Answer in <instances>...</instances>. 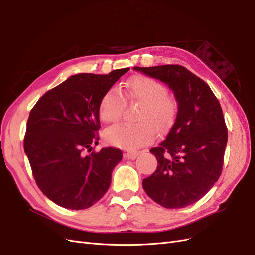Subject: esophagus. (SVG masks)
<instances>
[{"label":"esophagus","mask_w":255,"mask_h":255,"mask_svg":"<svg viewBox=\"0 0 255 255\" xmlns=\"http://www.w3.org/2000/svg\"><path fill=\"white\" fill-rule=\"evenodd\" d=\"M138 154H139V152L137 151H128L126 153V157L128 159H135L138 156Z\"/></svg>","instance_id":"1"}]
</instances>
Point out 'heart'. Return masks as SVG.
<instances>
[{
    "mask_svg": "<svg viewBox=\"0 0 255 255\" xmlns=\"http://www.w3.org/2000/svg\"><path fill=\"white\" fill-rule=\"evenodd\" d=\"M165 86L149 76L139 75L130 79L123 91L126 99H133L142 104L134 125H118L107 128L105 140L120 149L136 150L148 144L156 136V128L165 130L175 117L174 100L165 94ZM117 88H111L99 104V116L106 123L117 122L125 110L126 101Z\"/></svg>",
    "mask_w": 255,
    "mask_h": 255,
    "instance_id": "heart-1",
    "label": "heart"
}]
</instances>
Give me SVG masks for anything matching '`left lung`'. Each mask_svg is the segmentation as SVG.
Wrapping results in <instances>:
<instances>
[{
  "label": "left lung",
  "instance_id": "8db88e82",
  "mask_svg": "<svg viewBox=\"0 0 255 255\" xmlns=\"http://www.w3.org/2000/svg\"><path fill=\"white\" fill-rule=\"evenodd\" d=\"M134 69L166 83L177 101L165 140L150 150L158 165L142 187L163 207H186L204 197L222 171L228 128L220 103L210 86L183 66Z\"/></svg>",
  "mask_w": 255,
  "mask_h": 255
}]
</instances>
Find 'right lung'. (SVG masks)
<instances>
[{"label":"right lung","mask_w":255,"mask_h":255,"mask_svg":"<svg viewBox=\"0 0 255 255\" xmlns=\"http://www.w3.org/2000/svg\"><path fill=\"white\" fill-rule=\"evenodd\" d=\"M129 68L109 74H75L50 89L29 113L24 151L37 186L51 201L70 210H85L109 189L122 152H96L99 104Z\"/></svg>","instance_id":"add662e5"}]
</instances>
